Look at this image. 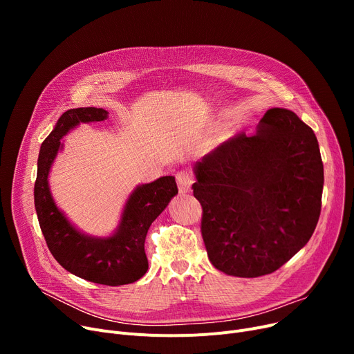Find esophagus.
Returning <instances> with one entry per match:
<instances>
[{"label":"esophagus","instance_id":"obj_1","mask_svg":"<svg viewBox=\"0 0 354 354\" xmlns=\"http://www.w3.org/2000/svg\"><path fill=\"white\" fill-rule=\"evenodd\" d=\"M176 182H178V189L180 194H188L191 191V187L194 183V178L191 174L180 171L176 174Z\"/></svg>","mask_w":354,"mask_h":354}]
</instances>
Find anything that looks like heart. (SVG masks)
<instances>
[{"instance_id":"obj_1","label":"heart","mask_w":354,"mask_h":354,"mask_svg":"<svg viewBox=\"0 0 354 354\" xmlns=\"http://www.w3.org/2000/svg\"><path fill=\"white\" fill-rule=\"evenodd\" d=\"M218 138H219V139L224 138V132H219V133H218Z\"/></svg>"}]
</instances>
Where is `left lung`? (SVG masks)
<instances>
[{
  "label": "left lung",
  "mask_w": 354,
  "mask_h": 354,
  "mask_svg": "<svg viewBox=\"0 0 354 354\" xmlns=\"http://www.w3.org/2000/svg\"><path fill=\"white\" fill-rule=\"evenodd\" d=\"M194 174L208 258L228 275L274 272L317 225L324 183L319 142L291 110H267L255 135L222 143Z\"/></svg>",
  "instance_id": "left-lung-1"
}]
</instances>
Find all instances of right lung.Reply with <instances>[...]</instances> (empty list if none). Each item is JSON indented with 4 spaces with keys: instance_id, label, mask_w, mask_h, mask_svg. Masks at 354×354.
Masks as SVG:
<instances>
[{
    "instance_id": "add662e5",
    "label": "right lung",
    "mask_w": 354,
    "mask_h": 354,
    "mask_svg": "<svg viewBox=\"0 0 354 354\" xmlns=\"http://www.w3.org/2000/svg\"><path fill=\"white\" fill-rule=\"evenodd\" d=\"M107 115L104 109L77 107L60 116L40 149L34 205L47 247L57 263L83 280L115 287L135 283L146 274L147 230L178 194V187L175 176L138 185L124 203L118 228L109 236H91L71 224L53 199L48 185L51 165L63 149L62 139L71 129L80 123L102 122Z\"/></svg>"
}]
</instances>
